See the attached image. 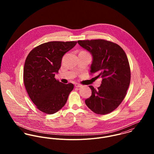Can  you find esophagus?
Wrapping results in <instances>:
<instances>
[{"label":"esophagus","mask_w":154,"mask_h":154,"mask_svg":"<svg viewBox=\"0 0 154 154\" xmlns=\"http://www.w3.org/2000/svg\"><path fill=\"white\" fill-rule=\"evenodd\" d=\"M75 87H77V88H81V87H82V85H80V84H77V83H76V84H75Z\"/></svg>","instance_id":"obj_1"}]
</instances>
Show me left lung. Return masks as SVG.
Returning a JSON list of instances; mask_svg holds the SVG:
<instances>
[{
  "label": "left lung",
  "instance_id": "obj_1",
  "mask_svg": "<svg viewBox=\"0 0 154 154\" xmlns=\"http://www.w3.org/2000/svg\"><path fill=\"white\" fill-rule=\"evenodd\" d=\"M78 43L92 54L90 72L102 78L98 89L89 86L92 94L85 104L97 114L110 113L121 104L130 85L127 56L120 45L107 40H79Z\"/></svg>",
  "mask_w": 154,
  "mask_h": 154
}]
</instances>
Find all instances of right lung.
<instances>
[{"label": "right lung", "mask_w": 154, "mask_h": 154, "mask_svg": "<svg viewBox=\"0 0 154 154\" xmlns=\"http://www.w3.org/2000/svg\"><path fill=\"white\" fill-rule=\"evenodd\" d=\"M77 42H50L41 44L28 54L23 67V82L27 93L38 110L53 114L66 104L73 89L55 78L63 56Z\"/></svg>", "instance_id": "right-lung-1"}]
</instances>
